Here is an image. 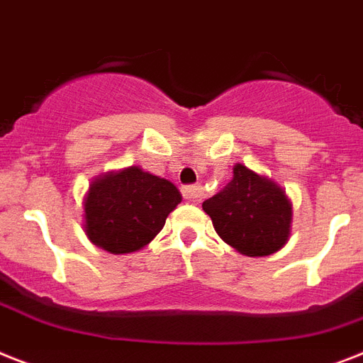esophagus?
<instances>
[{
	"label": "esophagus",
	"instance_id": "1",
	"mask_svg": "<svg viewBox=\"0 0 363 363\" xmlns=\"http://www.w3.org/2000/svg\"><path fill=\"white\" fill-rule=\"evenodd\" d=\"M182 194L187 202H200L203 199V187L202 185H185L182 189Z\"/></svg>",
	"mask_w": 363,
	"mask_h": 363
}]
</instances>
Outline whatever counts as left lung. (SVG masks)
Segmentation results:
<instances>
[{"label":"left lung","mask_w":363,"mask_h":363,"mask_svg":"<svg viewBox=\"0 0 363 363\" xmlns=\"http://www.w3.org/2000/svg\"><path fill=\"white\" fill-rule=\"evenodd\" d=\"M224 242L247 256H269L286 245L291 203L274 182L242 164L226 187L202 203Z\"/></svg>","instance_id":"obj_1"}]
</instances>
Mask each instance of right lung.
<instances>
[{
    "instance_id": "1",
    "label": "right lung",
    "mask_w": 363,
    "mask_h": 363,
    "mask_svg": "<svg viewBox=\"0 0 363 363\" xmlns=\"http://www.w3.org/2000/svg\"><path fill=\"white\" fill-rule=\"evenodd\" d=\"M182 202L169 179L143 172L139 167L96 179L85 200V230L96 247L128 254L148 245Z\"/></svg>"
}]
</instances>
